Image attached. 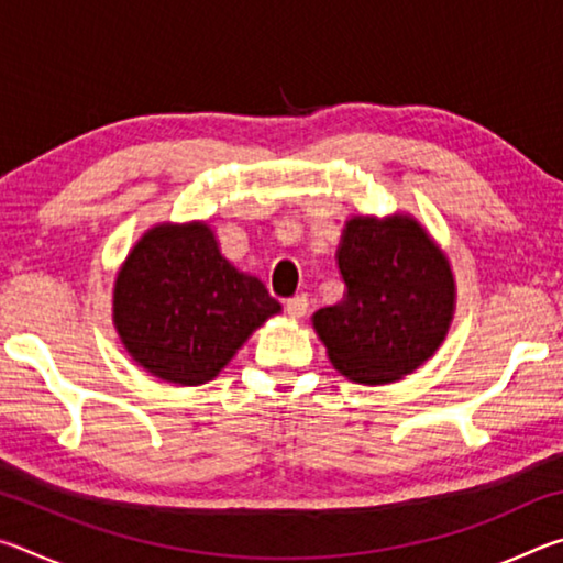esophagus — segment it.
I'll return each mask as SVG.
<instances>
[{"instance_id": "1", "label": "esophagus", "mask_w": 563, "mask_h": 563, "mask_svg": "<svg viewBox=\"0 0 563 563\" xmlns=\"http://www.w3.org/2000/svg\"><path fill=\"white\" fill-rule=\"evenodd\" d=\"M285 310H288V316L292 320L305 318V312H308V298H305V295H295V298L285 302Z\"/></svg>"}]
</instances>
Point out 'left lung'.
Returning <instances> with one entry per match:
<instances>
[{"label":"left lung","instance_id":"obj_1","mask_svg":"<svg viewBox=\"0 0 563 563\" xmlns=\"http://www.w3.org/2000/svg\"><path fill=\"white\" fill-rule=\"evenodd\" d=\"M345 295L312 316L338 373L387 385L430 360L454 318L450 261L412 216H352L338 247Z\"/></svg>","mask_w":563,"mask_h":563}]
</instances>
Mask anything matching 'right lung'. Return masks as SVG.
I'll use <instances>...</instances> for the list:
<instances>
[{
  "mask_svg": "<svg viewBox=\"0 0 563 563\" xmlns=\"http://www.w3.org/2000/svg\"><path fill=\"white\" fill-rule=\"evenodd\" d=\"M280 302L225 261L203 221L158 223L131 247L113 283V325L133 362L158 379H213Z\"/></svg>",
  "mask_w": 563,
  "mask_h": 563,
  "instance_id": "add662e5",
  "label": "right lung"
}]
</instances>
